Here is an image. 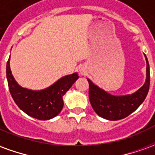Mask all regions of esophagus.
<instances>
[{"label": "esophagus", "mask_w": 155, "mask_h": 155, "mask_svg": "<svg viewBox=\"0 0 155 155\" xmlns=\"http://www.w3.org/2000/svg\"><path fill=\"white\" fill-rule=\"evenodd\" d=\"M80 72H81V74H82V75H83V74H85V71H84V70H83V69H81V71H80Z\"/></svg>", "instance_id": "esophagus-1"}]
</instances>
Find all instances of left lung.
Wrapping results in <instances>:
<instances>
[{
	"label": "left lung",
	"instance_id": "1",
	"mask_svg": "<svg viewBox=\"0 0 155 155\" xmlns=\"http://www.w3.org/2000/svg\"><path fill=\"white\" fill-rule=\"evenodd\" d=\"M146 79L144 84L132 94L113 95L88 79L89 98L91 106L99 116L108 120H119L135 111L145 100L150 89V64L146 55Z\"/></svg>",
	"mask_w": 155,
	"mask_h": 155
}]
</instances>
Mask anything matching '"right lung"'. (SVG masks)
<instances>
[{"mask_svg": "<svg viewBox=\"0 0 155 155\" xmlns=\"http://www.w3.org/2000/svg\"><path fill=\"white\" fill-rule=\"evenodd\" d=\"M78 78V73L74 72L61 77L49 87L34 91L21 86L12 73L10 58L6 63L9 91L15 103L25 114L40 120H51L60 114L64 106L63 96Z\"/></svg>", "mask_w": 155, "mask_h": 155, "instance_id": "obj_1", "label": "right lung"}]
</instances>
